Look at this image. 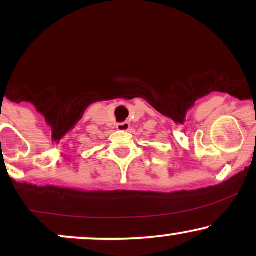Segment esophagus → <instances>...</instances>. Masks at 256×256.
<instances>
[{
    "instance_id": "esophagus-1",
    "label": "esophagus",
    "mask_w": 256,
    "mask_h": 256,
    "mask_svg": "<svg viewBox=\"0 0 256 256\" xmlns=\"http://www.w3.org/2000/svg\"><path fill=\"white\" fill-rule=\"evenodd\" d=\"M116 128H118L119 131H128L130 130V124H128V122H119V124L116 125Z\"/></svg>"
}]
</instances>
